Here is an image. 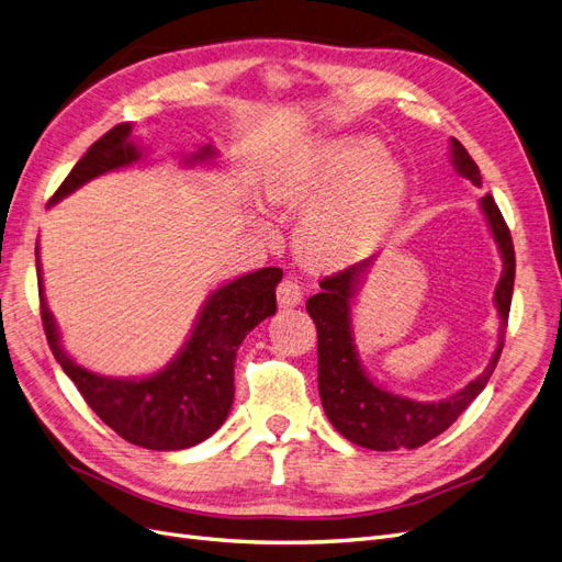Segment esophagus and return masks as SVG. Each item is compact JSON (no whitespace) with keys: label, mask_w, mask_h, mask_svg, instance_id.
Segmentation results:
<instances>
[{"label":"esophagus","mask_w":562,"mask_h":562,"mask_svg":"<svg viewBox=\"0 0 562 562\" xmlns=\"http://www.w3.org/2000/svg\"><path fill=\"white\" fill-rule=\"evenodd\" d=\"M277 300H279L281 307H295V304L302 302V288H300V283L295 279H291V277H285L279 283V288H277Z\"/></svg>","instance_id":"esophagus-1"}]
</instances>
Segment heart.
Segmentation results:
<instances>
[{
	"mask_svg": "<svg viewBox=\"0 0 562 562\" xmlns=\"http://www.w3.org/2000/svg\"><path fill=\"white\" fill-rule=\"evenodd\" d=\"M405 192L403 168L384 157L382 143L347 135L312 147L277 196L314 209L302 220L295 248L310 269L333 271L363 260L384 239Z\"/></svg>",
	"mask_w": 562,
	"mask_h": 562,
	"instance_id": "heart-1",
	"label": "heart"
}]
</instances>
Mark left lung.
Segmentation results:
<instances>
[{"label": "left lung", "instance_id": "1", "mask_svg": "<svg viewBox=\"0 0 562 562\" xmlns=\"http://www.w3.org/2000/svg\"><path fill=\"white\" fill-rule=\"evenodd\" d=\"M452 166L459 176L471 180L475 187L483 184L479 166L457 138H452ZM481 209L504 262L502 279L495 291V304L502 318L499 345L481 375L450 398L422 403L396 396L372 382L361 368L351 333V300L361 283L363 271L372 260L351 265L337 271V274L321 279V293L307 300V312L314 318L318 333V394L323 411H326L333 427L351 443L368 450H415L429 443L431 438L443 434L467 411L471 401L485 389L492 372H495L504 349L508 312H512L516 255L512 232H508L495 199L485 194L481 199Z\"/></svg>", "mask_w": 562, "mask_h": 562}]
</instances>
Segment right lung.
<instances>
[{
	"mask_svg": "<svg viewBox=\"0 0 562 562\" xmlns=\"http://www.w3.org/2000/svg\"><path fill=\"white\" fill-rule=\"evenodd\" d=\"M131 124H119L95 140L48 203H58L83 182L114 168L138 161L140 149L131 143ZM213 155L211 147H203L190 161H206ZM37 274L48 347L91 411L133 446L184 450L213 436L227 419L234 401L236 349L260 321L277 314V285L283 271L279 267H262L217 288L203 304L178 359L143 380H110L75 363L63 351L54 314L46 307L40 260Z\"/></svg>",
	"mask_w": 562,
	"mask_h": 562,
	"instance_id": "right-lung-1",
	"label": "right lung"
}]
</instances>
